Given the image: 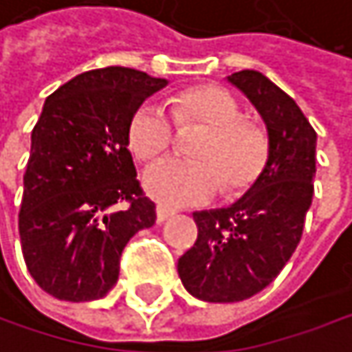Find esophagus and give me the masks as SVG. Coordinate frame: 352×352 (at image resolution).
<instances>
[{"instance_id":"obj_1","label":"esophagus","mask_w":352,"mask_h":352,"mask_svg":"<svg viewBox=\"0 0 352 352\" xmlns=\"http://www.w3.org/2000/svg\"><path fill=\"white\" fill-rule=\"evenodd\" d=\"M175 212L170 210V208H166V206H162V204H158L156 206V223H164L166 219H170Z\"/></svg>"}]
</instances>
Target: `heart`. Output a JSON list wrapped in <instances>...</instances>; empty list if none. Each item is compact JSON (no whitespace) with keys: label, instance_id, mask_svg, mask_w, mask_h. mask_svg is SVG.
Returning <instances> with one entry per match:
<instances>
[{"label":"heart","instance_id":"heart-1","mask_svg":"<svg viewBox=\"0 0 352 352\" xmlns=\"http://www.w3.org/2000/svg\"><path fill=\"white\" fill-rule=\"evenodd\" d=\"M175 123L204 125L206 131L194 142V158H162L144 175V190L166 206H196L219 196L250 190L264 173L270 156L266 131L243 119L237 98L212 84L192 86L173 100ZM175 123L158 102H142L127 123V146L140 160L162 154L175 138Z\"/></svg>","mask_w":352,"mask_h":352}]
</instances>
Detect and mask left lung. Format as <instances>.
Segmentation results:
<instances>
[{"label": "left lung", "mask_w": 352, "mask_h": 352, "mask_svg": "<svg viewBox=\"0 0 352 352\" xmlns=\"http://www.w3.org/2000/svg\"><path fill=\"white\" fill-rule=\"evenodd\" d=\"M229 82L266 121L270 156L239 202L194 212L198 239L177 270L184 287L210 303L250 299L280 274L301 241L316 177V129L297 102L256 69H241Z\"/></svg>", "instance_id": "1"}]
</instances>
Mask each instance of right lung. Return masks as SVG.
<instances>
[{
  "mask_svg": "<svg viewBox=\"0 0 352 352\" xmlns=\"http://www.w3.org/2000/svg\"><path fill=\"white\" fill-rule=\"evenodd\" d=\"M166 84L131 67L90 69L47 96L32 129L18 214L26 268L61 301H94L127 241L156 221L127 150V123Z\"/></svg>",
  "mask_w": 352,
  "mask_h": 352,
  "instance_id": "right-lung-1",
  "label": "right lung"
}]
</instances>
